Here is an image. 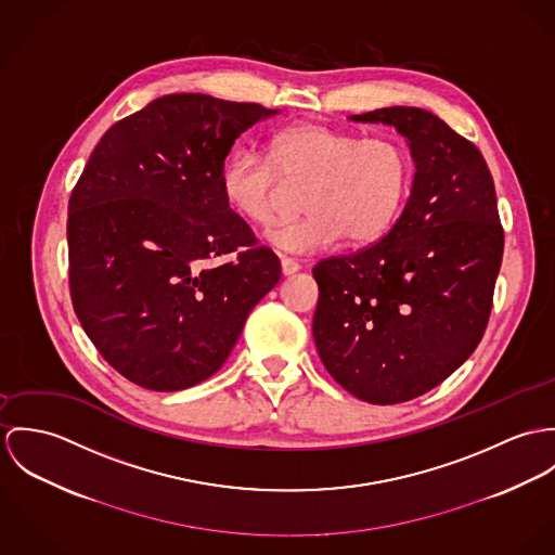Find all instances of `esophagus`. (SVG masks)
I'll list each match as a JSON object with an SVG mask.
<instances>
[{
  "label": "esophagus",
  "instance_id": "esophagus-1",
  "mask_svg": "<svg viewBox=\"0 0 555 555\" xmlns=\"http://www.w3.org/2000/svg\"><path fill=\"white\" fill-rule=\"evenodd\" d=\"M281 270H283L285 276H292V274H296L300 270V263L296 259H292V257H281Z\"/></svg>",
  "mask_w": 555,
  "mask_h": 555
}]
</instances>
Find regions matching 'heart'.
I'll return each instance as SVG.
<instances>
[{
	"label": "heart",
	"mask_w": 555,
	"mask_h": 555,
	"mask_svg": "<svg viewBox=\"0 0 555 555\" xmlns=\"http://www.w3.org/2000/svg\"><path fill=\"white\" fill-rule=\"evenodd\" d=\"M281 183L302 185L298 221L274 225L266 238L289 253L380 238L400 217L413 183L406 144L389 133L360 135L319 121L276 131L268 159L253 149L234 151L221 168L228 208L250 225H270L279 212Z\"/></svg>",
	"instance_id": "1"
}]
</instances>
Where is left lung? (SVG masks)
<instances>
[{"mask_svg":"<svg viewBox=\"0 0 555 555\" xmlns=\"http://www.w3.org/2000/svg\"><path fill=\"white\" fill-rule=\"evenodd\" d=\"M349 119L396 127L409 140L415 179L378 243L312 268V336L349 393L400 404L442 383L481 343L504 230L481 151L442 119L409 106Z\"/></svg>","mask_w":555,"mask_h":555,"instance_id":"left-lung-1","label":"left lung"}]
</instances>
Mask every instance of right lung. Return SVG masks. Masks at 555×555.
Here are the masks:
<instances>
[{
  "mask_svg": "<svg viewBox=\"0 0 555 555\" xmlns=\"http://www.w3.org/2000/svg\"><path fill=\"white\" fill-rule=\"evenodd\" d=\"M274 113L175 93L93 149L67 204L69 296L100 356L131 383L179 391L212 376L279 283V257L221 193L232 144ZM230 251L236 260L216 261Z\"/></svg>",
  "mask_w": 555,
  "mask_h": 555,
  "instance_id": "add662e5",
  "label": "right lung"
}]
</instances>
